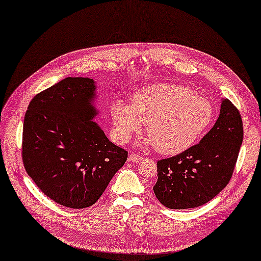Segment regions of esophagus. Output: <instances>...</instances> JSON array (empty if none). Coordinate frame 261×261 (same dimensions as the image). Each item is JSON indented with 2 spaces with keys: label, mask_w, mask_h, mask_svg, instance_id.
Wrapping results in <instances>:
<instances>
[{
  "label": "esophagus",
  "mask_w": 261,
  "mask_h": 261,
  "mask_svg": "<svg viewBox=\"0 0 261 261\" xmlns=\"http://www.w3.org/2000/svg\"><path fill=\"white\" fill-rule=\"evenodd\" d=\"M143 159H144L143 155H138V154H136V153L129 154V158H128V160H129L130 162H134V163H138V162H140Z\"/></svg>",
  "instance_id": "esophagus-1"
}]
</instances>
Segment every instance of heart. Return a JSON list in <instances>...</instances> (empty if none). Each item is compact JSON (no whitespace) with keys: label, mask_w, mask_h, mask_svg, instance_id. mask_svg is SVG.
<instances>
[{"label":"heart","mask_w":261,"mask_h":261,"mask_svg":"<svg viewBox=\"0 0 261 261\" xmlns=\"http://www.w3.org/2000/svg\"><path fill=\"white\" fill-rule=\"evenodd\" d=\"M211 102L194 90L160 83L139 89L128 105L117 100L111 116L118 141L126 143L147 124V144L162 154H178L193 147L212 123Z\"/></svg>","instance_id":"obj_1"}]
</instances>
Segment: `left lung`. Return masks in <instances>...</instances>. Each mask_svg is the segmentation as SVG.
<instances>
[{
    "instance_id": "1",
    "label": "left lung",
    "mask_w": 261,
    "mask_h": 261,
    "mask_svg": "<svg viewBox=\"0 0 261 261\" xmlns=\"http://www.w3.org/2000/svg\"><path fill=\"white\" fill-rule=\"evenodd\" d=\"M243 137L239 110L222 99L216 124L199 144L158 161V200L170 209H189L215 198L232 177Z\"/></svg>"
}]
</instances>
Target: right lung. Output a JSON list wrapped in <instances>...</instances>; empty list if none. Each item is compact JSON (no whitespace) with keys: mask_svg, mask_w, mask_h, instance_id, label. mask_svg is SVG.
I'll return each mask as SVG.
<instances>
[{"mask_svg":"<svg viewBox=\"0 0 261 261\" xmlns=\"http://www.w3.org/2000/svg\"><path fill=\"white\" fill-rule=\"evenodd\" d=\"M97 86L67 77L30 101L22 127V162L50 199L64 207L92 206L127 160L93 122Z\"/></svg>","mask_w":261,"mask_h":261,"instance_id":"add662e5","label":"right lung"}]
</instances>
